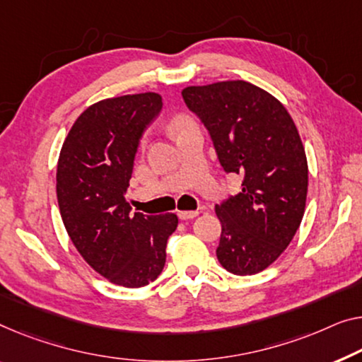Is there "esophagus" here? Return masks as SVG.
<instances>
[{"mask_svg":"<svg viewBox=\"0 0 362 362\" xmlns=\"http://www.w3.org/2000/svg\"><path fill=\"white\" fill-rule=\"evenodd\" d=\"M198 214H199L198 209L197 211H179V218L180 219H193V218H197Z\"/></svg>","mask_w":362,"mask_h":362,"instance_id":"1","label":"esophagus"}]
</instances>
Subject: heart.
I'll return each mask as SVG.
<instances>
[{
    "label": "heart",
    "instance_id": "heart-1",
    "mask_svg": "<svg viewBox=\"0 0 362 362\" xmlns=\"http://www.w3.org/2000/svg\"><path fill=\"white\" fill-rule=\"evenodd\" d=\"M187 127H192V125H190V123H188V122H185V120H179V122H175V129H177V132H179V129L187 128Z\"/></svg>",
    "mask_w": 362,
    "mask_h": 362
}]
</instances>
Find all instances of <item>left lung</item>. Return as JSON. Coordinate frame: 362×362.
<instances>
[{"instance_id":"obj_1","label":"left lung","mask_w":362,"mask_h":362,"mask_svg":"<svg viewBox=\"0 0 362 362\" xmlns=\"http://www.w3.org/2000/svg\"><path fill=\"white\" fill-rule=\"evenodd\" d=\"M182 97L226 174L244 177L237 195L216 204V255L229 273L255 274L281 255L304 216L309 170L298 128L281 102L245 81L190 86Z\"/></svg>"}]
</instances>
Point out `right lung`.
<instances>
[{
    "label": "right lung",
    "instance_id": "1",
    "mask_svg": "<svg viewBox=\"0 0 362 362\" xmlns=\"http://www.w3.org/2000/svg\"><path fill=\"white\" fill-rule=\"evenodd\" d=\"M163 110L156 93L113 97L86 109L64 139L57 197L68 235L97 273L141 288L163 273L175 214H132L125 193L143 133Z\"/></svg>",
    "mask_w": 362,
    "mask_h": 362
}]
</instances>
